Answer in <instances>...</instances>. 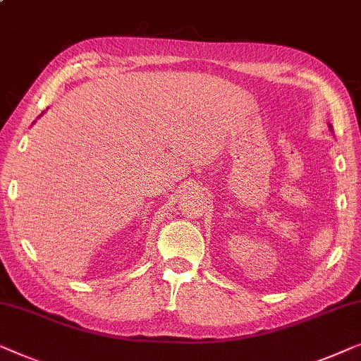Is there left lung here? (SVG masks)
I'll list each match as a JSON object with an SVG mask.
<instances>
[{
	"instance_id": "8db88e82",
	"label": "left lung",
	"mask_w": 361,
	"mask_h": 361,
	"mask_svg": "<svg viewBox=\"0 0 361 361\" xmlns=\"http://www.w3.org/2000/svg\"><path fill=\"white\" fill-rule=\"evenodd\" d=\"M329 127H331V125H329Z\"/></svg>"
}]
</instances>
